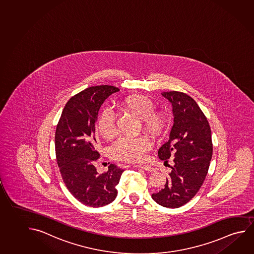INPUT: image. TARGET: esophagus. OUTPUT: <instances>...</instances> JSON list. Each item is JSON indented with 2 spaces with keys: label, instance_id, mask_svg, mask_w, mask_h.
<instances>
[{
  "label": "esophagus",
  "instance_id": "obj_1",
  "mask_svg": "<svg viewBox=\"0 0 254 254\" xmlns=\"http://www.w3.org/2000/svg\"><path fill=\"white\" fill-rule=\"evenodd\" d=\"M135 167L141 168L144 171L148 172H152L155 171L154 168L150 166V165H146V164H138V165H136Z\"/></svg>",
  "mask_w": 254,
  "mask_h": 254
}]
</instances>
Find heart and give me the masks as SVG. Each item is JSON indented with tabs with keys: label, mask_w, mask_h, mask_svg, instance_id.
Returning <instances> with one entry per match:
<instances>
[{
	"label": "heart",
	"mask_w": 254,
	"mask_h": 254,
	"mask_svg": "<svg viewBox=\"0 0 254 254\" xmlns=\"http://www.w3.org/2000/svg\"><path fill=\"white\" fill-rule=\"evenodd\" d=\"M121 108L132 113L142 119V125L147 132L158 136L166 128L168 116L164 111H155V104L145 95H129L121 101ZM102 138L111 139L116 133V116L115 112L105 108L100 113L97 124ZM151 147L149 138L145 136L138 138H121L111 147L113 157L125 162H138L144 159L146 151Z\"/></svg>",
	"instance_id": "heart-1"
}]
</instances>
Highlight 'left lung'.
Wrapping results in <instances>:
<instances>
[{"label":"left lung","mask_w":254,"mask_h":254,"mask_svg":"<svg viewBox=\"0 0 254 254\" xmlns=\"http://www.w3.org/2000/svg\"><path fill=\"white\" fill-rule=\"evenodd\" d=\"M162 95L172 103L174 123L158 156L166 162L174 156V165L164 189L152 198L162 206L179 208L190 202L205 180L212 156L211 128L190 96L174 90Z\"/></svg>","instance_id":"1"}]
</instances>
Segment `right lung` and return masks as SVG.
Returning a JSON list of instances; mask_svg holds the SVG:
<instances>
[{
	"label": "right lung",
	"instance_id": "right-lung-1",
	"mask_svg": "<svg viewBox=\"0 0 254 254\" xmlns=\"http://www.w3.org/2000/svg\"><path fill=\"white\" fill-rule=\"evenodd\" d=\"M119 89L110 85L87 88L65 104L57 125L55 149L61 176L69 192L87 206L102 207L117 196L123 169L111 164L99 174L96 121L101 105Z\"/></svg>",
	"mask_w": 254,
	"mask_h": 254
}]
</instances>
